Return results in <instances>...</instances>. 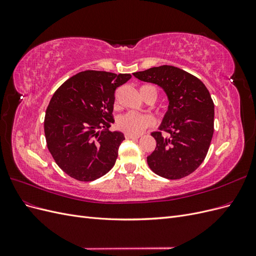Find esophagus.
Masks as SVG:
<instances>
[{
    "label": "esophagus",
    "instance_id": "esophagus-1",
    "mask_svg": "<svg viewBox=\"0 0 256 256\" xmlns=\"http://www.w3.org/2000/svg\"><path fill=\"white\" fill-rule=\"evenodd\" d=\"M125 138H127V140H136V138H140V136H132V134H125Z\"/></svg>",
    "mask_w": 256,
    "mask_h": 256
}]
</instances>
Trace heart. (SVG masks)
<instances>
[{"instance_id": "obj_1", "label": "heart", "mask_w": 256, "mask_h": 256, "mask_svg": "<svg viewBox=\"0 0 256 256\" xmlns=\"http://www.w3.org/2000/svg\"><path fill=\"white\" fill-rule=\"evenodd\" d=\"M148 90H152L154 98H157V90H154V88L150 86V85H143V86L140 88L141 96L144 98L146 95V92ZM152 120L150 116L141 115L134 112H128L122 115L118 122V127L124 131V132L132 136H138L143 132L145 128L152 125Z\"/></svg>"}]
</instances>
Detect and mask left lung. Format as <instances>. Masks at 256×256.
Returning a JSON list of instances; mask_svg holds the SVG:
<instances>
[{
  "mask_svg": "<svg viewBox=\"0 0 256 256\" xmlns=\"http://www.w3.org/2000/svg\"><path fill=\"white\" fill-rule=\"evenodd\" d=\"M132 74L158 85L168 102L159 126L168 136L160 131L152 134L157 145L147 164L154 173L168 180L188 176L204 161L212 138L214 106L210 94L196 76L174 66L152 67Z\"/></svg>",
  "mask_w": 256,
  "mask_h": 256,
  "instance_id": "obj_1",
  "label": "left lung"
}]
</instances>
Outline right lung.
Returning a JSON list of instances; mask_svg holds the SVG:
<instances>
[{"mask_svg":"<svg viewBox=\"0 0 256 256\" xmlns=\"http://www.w3.org/2000/svg\"><path fill=\"white\" fill-rule=\"evenodd\" d=\"M131 76L85 70L54 92L44 116V136L56 164L80 182H92L114 166L120 131H109L114 92Z\"/></svg>","mask_w":256,"mask_h":256,"instance_id":"right-lung-1","label":"right lung"}]
</instances>
